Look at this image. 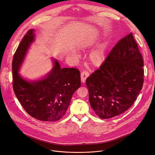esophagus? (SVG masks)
Returning <instances> with one entry per match:
<instances>
[{"instance_id":"obj_1","label":"esophagus","mask_w":155,"mask_h":155,"mask_svg":"<svg viewBox=\"0 0 155 155\" xmlns=\"http://www.w3.org/2000/svg\"><path fill=\"white\" fill-rule=\"evenodd\" d=\"M89 77V73L87 71H83L81 73V81L82 83H84L86 78Z\"/></svg>"}]
</instances>
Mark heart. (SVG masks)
Listing matches in <instances>:
<instances>
[{"instance_id":"1","label":"heart","mask_w":155,"mask_h":155,"mask_svg":"<svg viewBox=\"0 0 155 155\" xmlns=\"http://www.w3.org/2000/svg\"><path fill=\"white\" fill-rule=\"evenodd\" d=\"M105 60V50L103 46L93 51L90 55V61L92 65L98 67L102 64Z\"/></svg>"}]
</instances>
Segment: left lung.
Returning a JSON list of instances; mask_svg holds the SVG:
<instances>
[{"label":"left lung","mask_w":155,"mask_h":155,"mask_svg":"<svg viewBox=\"0 0 155 155\" xmlns=\"http://www.w3.org/2000/svg\"><path fill=\"white\" fill-rule=\"evenodd\" d=\"M143 60L133 35L121 38L98 70L86 80L90 105L102 119L125 112L142 88Z\"/></svg>","instance_id":"left-lung-1"}]
</instances>
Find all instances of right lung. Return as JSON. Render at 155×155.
<instances>
[{"label":"right lung","mask_w":155,"mask_h":155,"mask_svg":"<svg viewBox=\"0 0 155 155\" xmlns=\"http://www.w3.org/2000/svg\"><path fill=\"white\" fill-rule=\"evenodd\" d=\"M34 39V29H30L14 54L13 88L29 115L40 121H56L65 114L72 95L81 86L80 72L75 68L61 69L58 61L53 59V68L45 78L35 81L23 78L18 72Z\"/></svg>","instance_id":"right-lung-1"}]
</instances>
